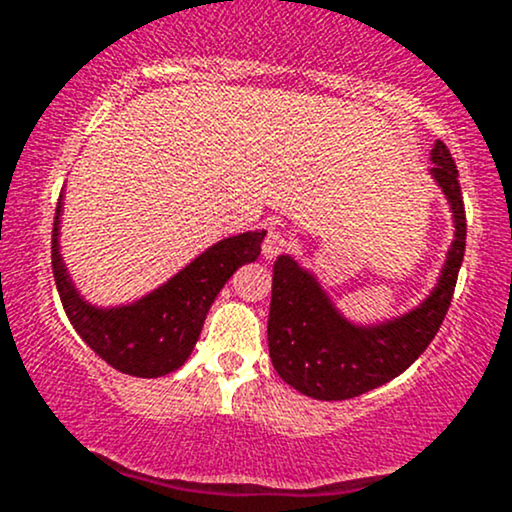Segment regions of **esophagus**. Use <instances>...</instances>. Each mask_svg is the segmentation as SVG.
Listing matches in <instances>:
<instances>
[{"mask_svg":"<svg viewBox=\"0 0 512 512\" xmlns=\"http://www.w3.org/2000/svg\"><path fill=\"white\" fill-rule=\"evenodd\" d=\"M286 245H289V238L284 236L281 231H269L267 236L262 240V255L267 257V260H272V257L279 255V252L286 250Z\"/></svg>","mask_w":512,"mask_h":512,"instance_id":"obj_1","label":"esophagus"}]
</instances>
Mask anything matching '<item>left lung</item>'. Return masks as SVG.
Here are the masks:
<instances>
[{"instance_id": "8db88e82", "label": "left lung", "mask_w": 512, "mask_h": 512, "mask_svg": "<svg viewBox=\"0 0 512 512\" xmlns=\"http://www.w3.org/2000/svg\"><path fill=\"white\" fill-rule=\"evenodd\" d=\"M428 170L443 190L455 223V238L438 284L409 313L375 325H358L339 313L317 276L279 255L272 276L267 339L274 370L284 383L313 399H351L390 383L426 351L448 313L462 267L467 219L457 166L448 146L436 142Z\"/></svg>"}]
</instances>
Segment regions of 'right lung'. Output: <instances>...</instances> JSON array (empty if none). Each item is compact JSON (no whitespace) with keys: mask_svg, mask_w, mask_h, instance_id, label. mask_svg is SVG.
Listing matches in <instances>:
<instances>
[{"mask_svg":"<svg viewBox=\"0 0 512 512\" xmlns=\"http://www.w3.org/2000/svg\"><path fill=\"white\" fill-rule=\"evenodd\" d=\"M60 195L52 228V272L64 313L79 337L120 373L134 378H161L173 373L195 349L204 320L233 272L260 257L267 231L223 238L134 303L98 308L76 291L60 252Z\"/></svg>","mask_w":512,"mask_h":512,"instance_id":"add662e5","label":"right lung"}]
</instances>
